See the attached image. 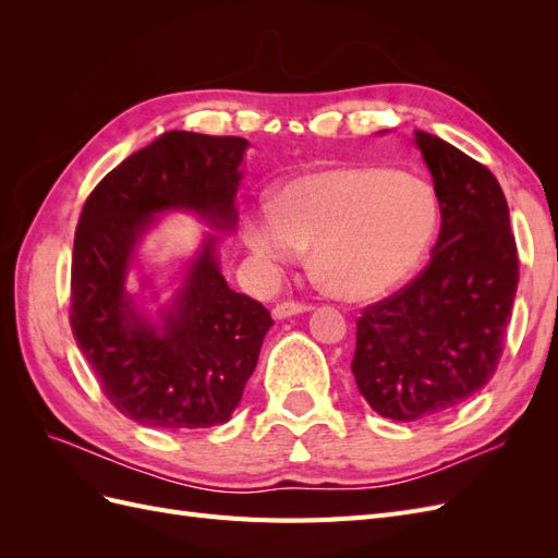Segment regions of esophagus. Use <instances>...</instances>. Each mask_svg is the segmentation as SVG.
<instances>
[{
	"label": "esophagus",
	"mask_w": 558,
	"mask_h": 558,
	"mask_svg": "<svg viewBox=\"0 0 558 558\" xmlns=\"http://www.w3.org/2000/svg\"><path fill=\"white\" fill-rule=\"evenodd\" d=\"M310 310H312V305H302V302H279V305L272 310V316L281 320V318H289V316L310 312Z\"/></svg>",
	"instance_id": "esophagus-1"
}]
</instances>
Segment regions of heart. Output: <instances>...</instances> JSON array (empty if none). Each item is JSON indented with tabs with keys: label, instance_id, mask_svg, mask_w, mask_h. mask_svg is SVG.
Here are the masks:
<instances>
[{
	"label": "heart",
	"instance_id": "obj_1",
	"mask_svg": "<svg viewBox=\"0 0 558 558\" xmlns=\"http://www.w3.org/2000/svg\"><path fill=\"white\" fill-rule=\"evenodd\" d=\"M440 223L430 183L391 167L344 165L300 174L272 205L244 214V240L272 265L312 246V269L340 298L381 295L426 256Z\"/></svg>",
	"mask_w": 558,
	"mask_h": 558
}]
</instances>
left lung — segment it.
Returning a JSON list of instances; mask_svg holds the SVG:
<instances>
[{"instance_id":"obj_1","label":"left lung","mask_w":558,"mask_h":558,"mask_svg":"<svg viewBox=\"0 0 558 558\" xmlns=\"http://www.w3.org/2000/svg\"><path fill=\"white\" fill-rule=\"evenodd\" d=\"M440 202L430 263L356 320L351 373L377 414L416 421L453 410L488 384L519 283L500 183L477 160L416 130Z\"/></svg>"}]
</instances>
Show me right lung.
<instances>
[{"mask_svg": "<svg viewBox=\"0 0 558 558\" xmlns=\"http://www.w3.org/2000/svg\"><path fill=\"white\" fill-rule=\"evenodd\" d=\"M248 142L172 130L132 154L83 205L72 253L70 324L102 393L148 428L226 424L253 375L269 312L226 283L207 238L162 324L125 291L134 246L156 214L189 209L234 230V195Z\"/></svg>", "mask_w": 558, "mask_h": 558, "instance_id": "add662e5", "label": "right lung"}]
</instances>
